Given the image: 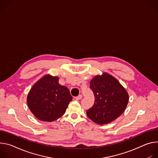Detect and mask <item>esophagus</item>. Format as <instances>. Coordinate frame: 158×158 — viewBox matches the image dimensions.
Returning <instances> with one entry per match:
<instances>
[{"instance_id": "obj_1", "label": "esophagus", "mask_w": 158, "mask_h": 158, "mask_svg": "<svg viewBox=\"0 0 158 158\" xmlns=\"http://www.w3.org/2000/svg\"><path fill=\"white\" fill-rule=\"evenodd\" d=\"M81 98H82V95H78V96H77V97H75V98L76 100H80Z\"/></svg>"}]
</instances>
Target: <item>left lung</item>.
Returning a JSON list of instances; mask_svg holds the SVG:
<instances>
[{"label":"left lung","mask_w":158,"mask_h":158,"mask_svg":"<svg viewBox=\"0 0 158 158\" xmlns=\"http://www.w3.org/2000/svg\"><path fill=\"white\" fill-rule=\"evenodd\" d=\"M90 88L95 102L86 113L95 123H110L123 113L129 102V95L117 79L104 73L91 80Z\"/></svg>","instance_id":"obj_1"}]
</instances>
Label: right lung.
Wrapping results in <instances>:
<instances>
[{
    "label": "right lung",
    "mask_w": 158,
    "mask_h": 158,
    "mask_svg": "<svg viewBox=\"0 0 158 158\" xmlns=\"http://www.w3.org/2000/svg\"><path fill=\"white\" fill-rule=\"evenodd\" d=\"M57 77H43L35 83L27 98L28 107L39 120L52 122L66 112L73 99L69 89L61 85Z\"/></svg>",
    "instance_id": "1"
}]
</instances>
